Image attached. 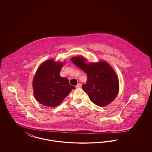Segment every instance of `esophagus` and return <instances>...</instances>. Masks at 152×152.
<instances>
[{
  "label": "esophagus",
  "mask_w": 152,
  "mask_h": 152,
  "mask_svg": "<svg viewBox=\"0 0 152 152\" xmlns=\"http://www.w3.org/2000/svg\"><path fill=\"white\" fill-rule=\"evenodd\" d=\"M80 87H81V83H79V84H77V85L76 86V88H80Z\"/></svg>",
  "instance_id": "1"
}]
</instances>
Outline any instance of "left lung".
Returning a JSON list of instances; mask_svg holds the SVG:
<instances>
[{
    "mask_svg": "<svg viewBox=\"0 0 152 152\" xmlns=\"http://www.w3.org/2000/svg\"><path fill=\"white\" fill-rule=\"evenodd\" d=\"M71 61L74 64L87 73V84L82 88L91 101L99 107H105L113 101L119 91L118 80L113 68L108 63H86L81 56L73 57Z\"/></svg>",
    "mask_w": 152,
    "mask_h": 152,
    "instance_id": "1",
    "label": "left lung"
}]
</instances>
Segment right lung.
<instances>
[{
    "mask_svg": "<svg viewBox=\"0 0 152 152\" xmlns=\"http://www.w3.org/2000/svg\"><path fill=\"white\" fill-rule=\"evenodd\" d=\"M63 66V63L51 59L38 68L32 85L35 97L41 104L51 108L58 107L71 90L75 89L67 78L60 76Z\"/></svg>",
    "mask_w": 152,
    "mask_h": 152,
    "instance_id": "right-lung-1",
    "label": "right lung"
}]
</instances>
